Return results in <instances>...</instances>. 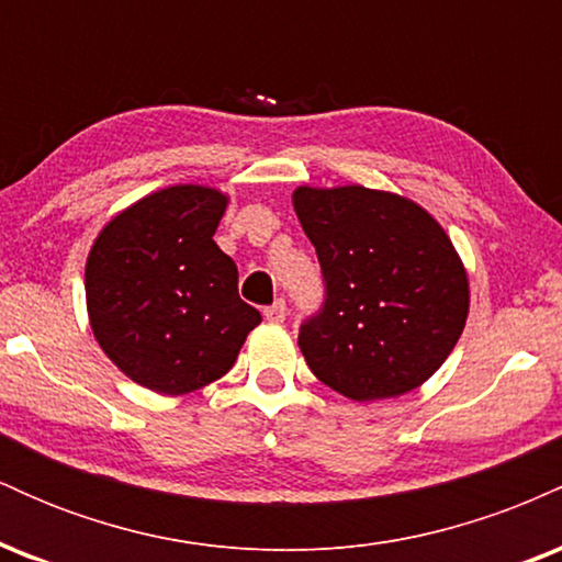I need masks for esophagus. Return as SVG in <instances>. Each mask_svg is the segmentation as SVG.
<instances>
[{"mask_svg":"<svg viewBox=\"0 0 562 562\" xmlns=\"http://www.w3.org/2000/svg\"><path fill=\"white\" fill-rule=\"evenodd\" d=\"M263 317H267L269 322H285V317H288V303H285V299H277L272 306L263 308Z\"/></svg>","mask_w":562,"mask_h":562,"instance_id":"34e87169","label":"esophagus"}]
</instances>
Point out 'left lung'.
I'll list each match as a JSON object with an SVG mask.
<instances>
[{
	"label": "left lung",
	"mask_w": 562,
	"mask_h": 562,
	"mask_svg": "<svg viewBox=\"0 0 562 562\" xmlns=\"http://www.w3.org/2000/svg\"><path fill=\"white\" fill-rule=\"evenodd\" d=\"M325 301L299 327L308 370L353 402L402 396L447 362L468 319V277L428 211L367 187L293 192Z\"/></svg>",
	"instance_id": "8db88e82"
}]
</instances>
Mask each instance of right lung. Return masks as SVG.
Here are the masks:
<instances>
[{
    "instance_id": "right-lung-1",
    "label": "right lung",
    "mask_w": 562,
    "mask_h": 562,
    "mask_svg": "<svg viewBox=\"0 0 562 562\" xmlns=\"http://www.w3.org/2000/svg\"><path fill=\"white\" fill-rule=\"evenodd\" d=\"M222 192L177 184L142 198L100 232L87 259L94 338L145 389L190 393L222 378L261 322L214 243Z\"/></svg>"
}]
</instances>
